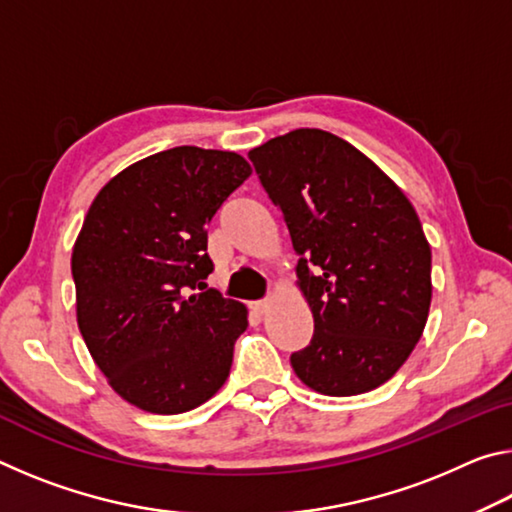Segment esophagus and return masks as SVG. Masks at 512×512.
<instances>
[{"label":"esophagus","instance_id":"34e87169","mask_svg":"<svg viewBox=\"0 0 512 512\" xmlns=\"http://www.w3.org/2000/svg\"><path fill=\"white\" fill-rule=\"evenodd\" d=\"M250 309H253V314L257 316H264L268 309H271V300H257V302H250Z\"/></svg>","mask_w":512,"mask_h":512}]
</instances>
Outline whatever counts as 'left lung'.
<instances>
[{"instance_id": "left-lung-1", "label": "left lung", "mask_w": 512, "mask_h": 512, "mask_svg": "<svg viewBox=\"0 0 512 512\" xmlns=\"http://www.w3.org/2000/svg\"><path fill=\"white\" fill-rule=\"evenodd\" d=\"M300 255L314 336L291 354L311 391L348 397L409 359L431 305V248L413 205L368 155L320 128L248 153Z\"/></svg>"}]
</instances>
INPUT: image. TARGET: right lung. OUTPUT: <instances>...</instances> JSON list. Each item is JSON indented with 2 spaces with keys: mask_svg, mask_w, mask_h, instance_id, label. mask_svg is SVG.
I'll return each instance as SVG.
<instances>
[{
  "mask_svg": "<svg viewBox=\"0 0 512 512\" xmlns=\"http://www.w3.org/2000/svg\"><path fill=\"white\" fill-rule=\"evenodd\" d=\"M250 173L239 153L176 146L119 171L85 214L76 320L112 391L137 409L192 411L230 375L248 309L203 291L205 225Z\"/></svg>",
  "mask_w": 512,
  "mask_h": 512,
  "instance_id": "right-lung-1",
  "label": "right lung"
}]
</instances>
